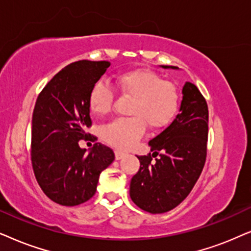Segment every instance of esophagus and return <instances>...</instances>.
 Instances as JSON below:
<instances>
[{"label": "esophagus", "mask_w": 251, "mask_h": 251, "mask_svg": "<svg viewBox=\"0 0 251 251\" xmlns=\"http://www.w3.org/2000/svg\"><path fill=\"white\" fill-rule=\"evenodd\" d=\"M125 155H126V153L124 152V151H120V150H116V151H115V156H116V159L117 160L122 159Z\"/></svg>", "instance_id": "esophagus-1"}]
</instances>
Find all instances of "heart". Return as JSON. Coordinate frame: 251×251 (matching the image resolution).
I'll list each match as a JSON object with an SVG mask.
<instances>
[{"mask_svg":"<svg viewBox=\"0 0 251 251\" xmlns=\"http://www.w3.org/2000/svg\"><path fill=\"white\" fill-rule=\"evenodd\" d=\"M115 83L123 95L132 98L129 118H120L102 128V136L119 149L132 147L145 133V124L159 129L171 122L178 106V94L171 82L164 81L149 70L136 69L119 73ZM113 91L105 82L99 81L89 93V108L96 115H105L111 109Z\"/></svg>","mask_w":251,"mask_h":251,"instance_id":"heart-1","label":"heart"}]
</instances>
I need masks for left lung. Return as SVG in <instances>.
I'll use <instances>...</instances> for the list:
<instances>
[{
  "label": "left lung",
  "mask_w": 251,
  "mask_h": 251,
  "mask_svg": "<svg viewBox=\"0 0 251 251\" xmlns=\"http://www.w3.org/2000/svg\"><path fill=\"white\" fill-rule=\"evenodd\" d=\"M160 68L179 70L170 65ZM208 119V105L201 92L192 82H186L176 119L149 141L156 156L160 151L158 158L152 160L150 153L136 156L140 169L131 180L129 196L140 209L150 213L168 212L188 196L205 163Z\"/></svg>",
  "instance_id": "left-lung-1"
}]
</instances>
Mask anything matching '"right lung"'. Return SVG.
<instances>
[{
    "label": "right lung",
    "instance_id": "1",
    "mask_svg": "<svg viewBox=\"0 0 251 251\" xmlns=\"http://www.w3.org/2000/svg\"><path fill=\"white\" fill-rule=\"evenodd\" d=\"M109 62L79 61L62 69L36 100L32 118V165L51 201L75 206L94 196L100 175L115 159L109 147L95 143L86 152L79 141L92 125L89 93Z\"/></svg>",
    "mask_w": 251,
    "mask_h": 251
}]
</instances>
